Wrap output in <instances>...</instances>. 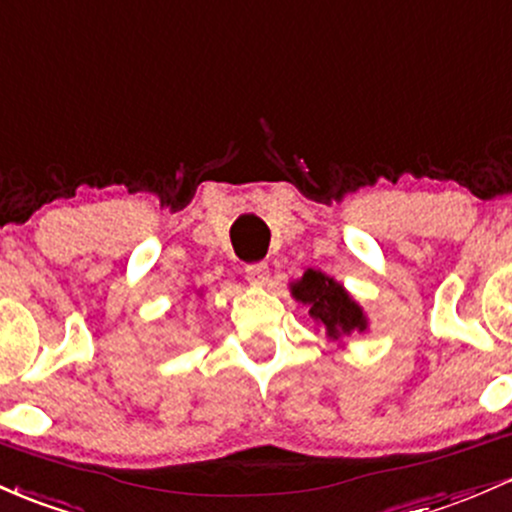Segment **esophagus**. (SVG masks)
Wrapping results in <instances>:
<instances>
[{
	"mask_svg": "<svg viewBox=\"0 0 512 512\" xmlns=\"http://www.w3.org/2000/svg\"><path fill=\"white\" fill-rule=\"evenodd\" d=\"M245 277L247 282L255 284V286H262L269 279V267L265 262H255V265H247L245 267Z\"/></svg>",
	"mask_w": 512,
	"mask_h": 512,
	"instance_id": "1",
	"label": "esophagus"
}]
</instances>
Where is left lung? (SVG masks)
<instances>
[{"mask_svg":"<svg viewBox=\"0 0 512 512\" xmlns=\"http://www.w3.org/2000/svg\"><path fill=\"white\" fill-rule=\"evenodd\" d=\"M291 294L308 306V316L328 330L330 338L362 333L367 328L362 308L350 299L342 284L325 277L323 272L308 269L301 282L294 284Z\"/></svg>","mask_w":512,"mask_h":512,"instance_id":"obj_1","label":"left lung"}]
</instances>
